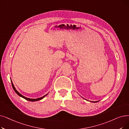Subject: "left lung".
I'll use <instances>...</instances> for the list:
<instances>
[{
    "label": "left lung",
    "instance_id": "obj_1",
    "mask_svg": "<svg viewBox=\"0 0 129 129\" xmlns=\"http://www.w3.org/2000/svg\"><path fill=\"white\" fill-rule=\"evenodd\" d=\"M98 102V101H97V102H93V101L92 102Z\"/></svg>",
    "mask_w": 129,
    "mask_h": 129
}]
</instances>
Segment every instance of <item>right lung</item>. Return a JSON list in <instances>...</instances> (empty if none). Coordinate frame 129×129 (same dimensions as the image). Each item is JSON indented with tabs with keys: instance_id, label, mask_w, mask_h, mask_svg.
Returning a JSON list of instances; mask_svg holds the SVG:
<instances>
[{
	"instance_id": "1",
	"label": "right lung",
	"mask_w": 129,
	"mask_h": 129,
	"mask_svg": "<svg viewBox=\"0 0 129 129\" xmlns=\"http://www.w3.org/2000/svg\"><path fill=\"white\" fill-rule=\"evenodd\" d=\"M11 82H12V86H13V89H14V90L15 91V92L19 96H20V97H21V98H24V99H25V100H27V101H31V102H34V101H38V100H42V99H43L45 96H46L47 95V94H46L45 95H44V96H42V97H41V98H38V99H29V98H26V97H25V96H23V95H22L20 94V93H19L16 90V88H15V87H14V84H13V82H12V81H11Z\"/></svg>"
}]
</instances>
